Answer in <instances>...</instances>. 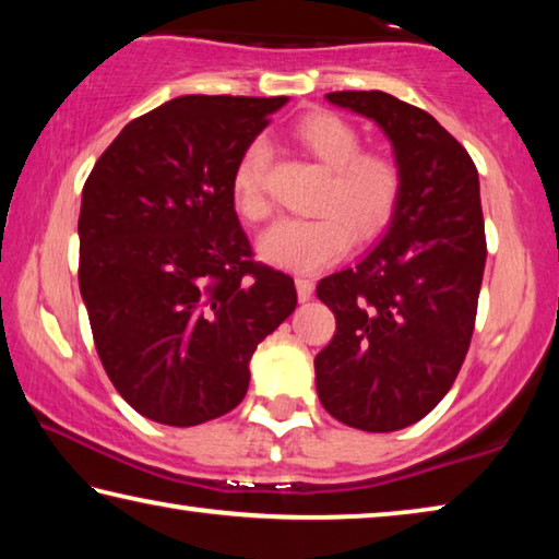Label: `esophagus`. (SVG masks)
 Instances as JSON below:
<instances>
[{
  "label": "esophagus",
  "mask_w": 559,
  "mask_h": 559,
  "mask_svg": "<svg viewBox=\"0 0 559 559\" xmlns=\"http://www.w3.org/2000/svg\"><path fill=\"white\" fill-rule=\"evenodd\" d=\"M296 290H298V300H310V296H313V290H316V283L310 281V278H306V276H298L296 278Z\"/></svg>",
  "instance_id": "obj_1"
}]
</instances>
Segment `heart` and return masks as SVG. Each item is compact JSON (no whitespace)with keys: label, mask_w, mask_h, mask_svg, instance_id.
Wrapping results in <instances>:
<instances>
[{"label":"heart","mask_w":559,"mask_h":559,"mask_svg":"<svg viewBox=\"0 0 559 559\" xmlns=\"http://www.w3.org/2000/svg\"><path fill=\"white\" fill-rule=\"evenodd\" d=\"M290 135L318 165L328 169L313 219H281L259 236L257 251L271 266L316 273L343 259L357 241H370L392 222L402 197V167L396 159L362 150V138L345 118L328 110L302 116ZM271 147L253 138L239 155L231 177L234 206L243 219L269 214L266 173Z\"/></svg>","instance_id":"heart-1"}]
</instances>
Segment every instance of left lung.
Wrapping results in <instances>:
<instances>
[{
	"mask_svg": "<svg viewBox=\"0 0 559 559\" xmlns=\"http://www.w3.org/2000/svg\"><path fill=\"white\" fill-rule=\"evenodd\" d=\"M325 100L377 122L404 185L382 241L318 283L337 330L316 357V386L347 427L396 431L447 396L468 353L486 269L478 173L427 110L382 91Z\"/></svg>",
	"mask_w": 559,
	"mask_h": 559,
	"instance_id": "8db88e82",
	"label": "left lung"
}]
</instances>
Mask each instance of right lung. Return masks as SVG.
Instances as JSON below:
<instances>
[{
    "label": "right lung",
    "instance_id": "right-lung-1",
    "mask_svg": "<svg viewBox=\"0 0 559 559\" xmlns=\"http://www.w3.org/2000/svg\"><path fill=\"white\" fill-rule=\"evenodd\" d=\"M286 103L167 100L120 130L83 187L79 286L98 357L157 424L231 412L253 349L296 310L293 278L251 261L231 197L243 147Z\"/></svg>",
    "mask_w": 559,
    "mask_h": 559
}]
</instances>
